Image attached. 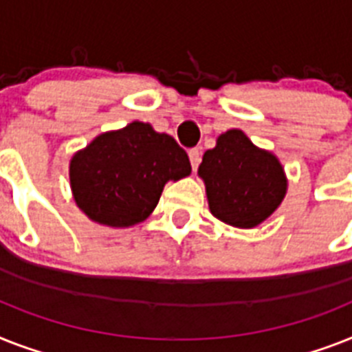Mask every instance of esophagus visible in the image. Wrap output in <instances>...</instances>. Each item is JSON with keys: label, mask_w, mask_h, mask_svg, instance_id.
Listing matches in <instances>:
<instances>
[{"label": "esophagus", "mask_w": 352, "mask_h": 352, "mask_svg": "<svg viewBox=\"0 0 352 352\" xmlns=\"http://www.w3.org/2000/svg\"><path fill=\"white\" fill-rule=\"evenodd\" d=\"M188 155H190V162H191V168L193 170H197L199 168V164H201V148H191L190 151H188Z\"/></svg>", "instance_id": "1"}]
</instances>
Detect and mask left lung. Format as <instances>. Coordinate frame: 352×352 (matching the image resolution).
<instances>
[{"instance_id": "left-lung-1", "label": "left lung", "mask_w": 352, "mask_h": 352, "mask_svg": "<svg viewBox=\"0 0 352 352\" xmlns=\"http://www.w3.org/2000/svg\"><path fill=\"white\" fill-rule=\"evenodd\" d=\"M199 175L206 182L211 213L236 228H255L280 206L285 177L278 159L258 148L241 130L222 133L202 157Z\"/></svg>"}]
</instances>
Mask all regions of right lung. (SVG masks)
Returning <instances> with one entry per match:
<instances>
[{"mask_svg": "<svg viewBox=\"0 0 352 352\" xmlns=\"http://www.w3.org/2000/svg\"><path fill=\"white\" fill-rule=\"evenodd\" d=\"M190 171L188 153L173 137L135 121L102 133L76 153L70 184L77 206L92 221L126 228L155 210L168 181Z\"/></svg>", "mask_w": 352, "mask_h": 352, "instance_id": "add662e5", "label": "right lung"}]
</instances>
